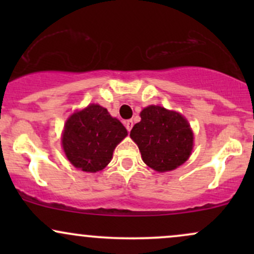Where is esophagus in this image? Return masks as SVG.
Wrapping results in <instances>:
<instances>
[{
  "mask_svg": "<svg viewBox=\"0 0 254 254\" xmlns=\"http://www.w3.org/2000/svg\"><path fill=\"white\" fill-rule=\"evenodd\" d=\"M132 127H133V122H132V119H129V121L125 122V127H127V131H130L131 129H132Z\"/></svg>",
  "mask_w": 254,
  "mask_h": 254,
  "instance_id": "esophagus-1",
  "label": "esophagus"
}]
</instances>
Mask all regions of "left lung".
Returning a JSON list of instances; mask_svg holds the SVG:
<instances>
[{
	"instance_id": "1",
	"label": "left lung",
	"mask_w": 254,
	"mask_h": 254,
	"mask_svg": "<svg viewBox=\"0 0 254 254\" xmlns=\"http://www.w3.org/2000/svg\"><path fill=\"white\" fill-rule=\"evenodd\" d=\"M130 137L138 145L144 164L157 172L176 170L190 156L193 135L188 121L161 106L145 107Z\"/></svg>"
}]
</instances>
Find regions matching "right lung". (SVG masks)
Here are the masks:
<instances>
[{"label":"right lung","instance_id":"obj_1","mask_svg":"<svg viewBox=\"0 0 254 254\" xmlns=\"http://www.w3.org/2000/svg\"><path fill=\"white\" fill-rule=\"evenodd\" d=\"M127 131L106 109L92 104L66 121L63 149L69 161L84 172L104 170L112 159L117 144Z\"/></svg>","mask_w":254,"mask_h":254}]
</instances>
